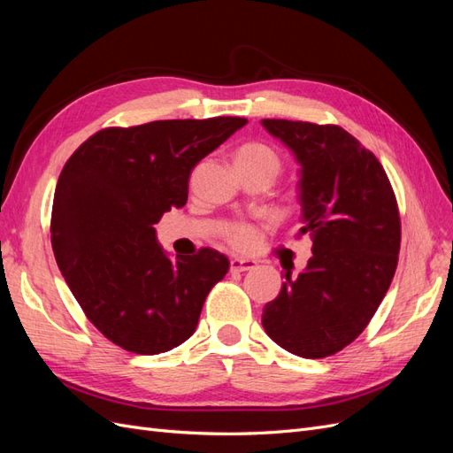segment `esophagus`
I'll return each mask as SVG.
<instances>
[{"mask_svg": "<svg viewBox=\"0 0 453 453\" xmlns=\"http://www.w3.org/2000/svg\"><path fill=\"white\" fill-rule=\"evenodd\" d=\"M255 266H257V263H255V260H251V258H240V257L230 258V270H232V272L253 270Z\"/></svg>", "mask_w": 453, "mask_h": 453, "instance_id": "obj_1", "label": "esophagus"}]
</instances>
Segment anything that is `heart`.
I'll return each instance as SVG.
<instances>
[{
  "instance_id": "obj_1",
  "label": "heart",
  "mask_w": 453,
  "mask_h": 453,
  "mask_svg": "<svg viewBox=\"0 0 453 453\" xmlns=\"http://www.w3.org/2000/svg\"><path fill=\"white\" fill-rule=\"evenodd\" d=\"M234 162L238 170H263L272 177H276L281 170V157L278 155V150L263 142L242 143L234 150ZM226 240L234 248H250L255 240V228L245 223L232 225L226 232Z\"/></svg>"
}]
</instances>
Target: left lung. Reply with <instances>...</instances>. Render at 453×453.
I'll return each mask as SVG.
<instances>
[{
	"instance_id": "1",
	"label": "left lung",
	"mask_w": 453,
	"mask_h": 453,
	"mask_svg": "<svg viewBox=\"0 0 453 453\" xmlns=\"http://www.w3.org/2000/svg\"><path fill=\"white\" fill-rule=\"evenodd\" d=\"M300 164L303 228L313 242L263 310L266 334L304 359L344 349L372 319L399 263V205L380 160L336 125L263 119Z\"/></svg>"
}]
</instances>
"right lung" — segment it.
I'll use <instances>...</instances> for the list:
<instances>
[{
	"mask_svg": "<svg viewBox=\"0 0 453 453\" xmlns=\"http://www.w3.org/2000/svg\"><path fill=\"white\" fill-rule=\"evenodd\" d=\"M245 122L104 128L65 162L52 202V251L88 321L122 349L157 355L183 344L205 296L226 276L228 258L211 248L172 260L153 225L183 208L190 172Z\"/></svg>",
	"mask_w": 453,
	"mask_h": 453,
	"instance_id": "1",
	"label": "right lung"
}]
</instances>
